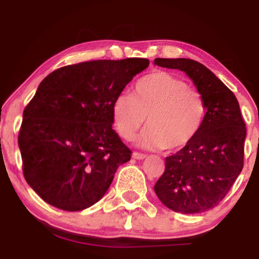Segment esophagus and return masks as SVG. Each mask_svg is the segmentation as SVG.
I'll list each match as a JSON object with an SVG mask.
<instances>
[{
	"mask_svg": "<svg viewBox=\"0 0 259 259\" xmlns=\"http://www.w3.org/2000/svg\"><path fill=\"white\" fill-rule=\"evenodd\" d=\"M133 157H134V158H135V159H145L147 156H146V154H145V153L134 152V153H133Z\"/></svg>",
	"mask_w": 259,
	"mask_h": 259,
	"instance_id": "esophagus-1",
	"label": "esophagus"
}]
</instances>
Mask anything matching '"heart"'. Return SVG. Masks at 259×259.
I'll return each mask as SVG.
<instances>
[{"mask_svg": "<svg viewBox=\"0 0 259 259\" xmlns=\"http://www.w3.org/2000/svg\"><path fill=\"white\" fill-rule=\"evenodd\" d=\"M206 101L185 80L156 72L136 81L132 96L119 95L112 103V121L121 139L132 140L144 125L136 142L148 150L178 151L196 138L206 117Z\"/></svg>", "mask_w": 259, "mask_h": 259, "instance_id": "heart-1", "label": "heart"}]
</instances>
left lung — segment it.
I'll use <instances>...</instances> for the list:
<instances>
[{"label":"left lung","mask_w":259,"mask_h":259,"mask_svg":"<svg viewBox=\"0 0 259 259\" xmlns=\"http://www.w3.org/2000/svg\"><path fill=\"white\" fill-rule=\"evenodd\" d=\"M154 64L185 72L207 106L196 138L165 157L164 173L154 191L174 212H206L221 203L243 168L246 124L239 102L233 91L198 62L156 58Z\"/></svg>","instance_id":"obj_1"}]
</instances>
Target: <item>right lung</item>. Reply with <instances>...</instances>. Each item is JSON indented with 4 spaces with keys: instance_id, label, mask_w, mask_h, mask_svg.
<instances>
[{
    "instance_id": "obj_1",
    "label": "right lung",
    "mask_w": 259,
    "mask_h": 259,
    "mask_svg": "<svg viewBox=\"0 0 259 259\" xmlns=\"http://www.w3.org/2000/svg\"><path fill=\"white\" fill-rule=\"evenodd\" d=\"M146 58L100 59L56 69L23 112L18 145L26 183L68 212L103 197L132 151L112 129V103Z\"/></svg>"
}]
</instances>
